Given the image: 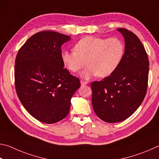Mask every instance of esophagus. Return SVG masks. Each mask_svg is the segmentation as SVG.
<instances>
[{
    "instance_id": "obj_1",
    "label": "esophagus",
    "mask_w": 159,
    "mask_h": 159,
    "mask_svg": "<svg viewBox=\"0 0 159 159\" xmlns=\"http://www.w3.org/2000/svg\"><path fill=\"white\" fill-rule=\"evenodd\" d=\"M80 84H81V85H87L88 84V82L86 81H84V80H80Z\"/></svg>"
}]
</instances>
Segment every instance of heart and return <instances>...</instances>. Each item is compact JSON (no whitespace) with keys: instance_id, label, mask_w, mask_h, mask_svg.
Returning a JSON list of instances; mask_svg holds the SVG:
<instances>
[{"instance_id":"b5f03b06","label":"heart","mask_w":159,"mask_h":159,"mask_svg":"<svg viewBox=\"0 0 159 159\" xmlns=\"http://www.w3.org/2000/svg\"><path fill=\"white\" fill-rule=\"evenodd\" d=\"M74 51H63L61 61L66 68L73 73L88 64L80 73L84 79L95 76L104 78L110 76L119 65L124 54V45L116 37L104 39L86 36L78 41Z\"/></svg>"}]
</instances>
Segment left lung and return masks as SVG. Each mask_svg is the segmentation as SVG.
<instances>
[{
    "mask_svg": "<svg viewBox=\"0 0 159 159\" xmlns=\"http://www.w3.org/2000/svg\"><path fill=\"white\" fill-rule=\"evenodd\" d=\"M117 30L125 40L122 60L109 76L91 83L94 111L107 123L123 121L138 109L146 95L149 76V59L140 40L127 29Z\"/></svg>",
    "mask_w": 159,
    "mask_h": 159,
    "instance_id": "left-lung-1",
    "label": "left lung"
}]
</instances>
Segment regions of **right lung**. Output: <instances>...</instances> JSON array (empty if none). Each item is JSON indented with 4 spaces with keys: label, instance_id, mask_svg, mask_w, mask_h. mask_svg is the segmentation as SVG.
Returning <instances> with one entry per match:
<instances>
[{
    "label": "right lung",
    "instance_id": "add662e5",
    "mask_svg": "<svg viewBox=\"0 0 159 159\" xmlns=\"http://www.w3.org/2000/svg\"><path fill=\"white\" fill-rule=\"evenodd\" d=\"M71 40L52 31L34 34L18 51L15 88L21 103L32 116L45 123L68 115L71 99L80 86L78 78L64 69L61 47Z\"/></svg>",
    "mask_w": 159,
    "mask_h": 159
}]
</instances>
